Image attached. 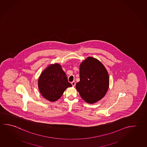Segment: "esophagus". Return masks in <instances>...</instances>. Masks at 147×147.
<instances>
[{"label": "esophagus", "mask_w": 147, "mask_h": 147, "mask_svg": "<svg viewBox=\"0 0 147 147\" xmlns=\"http://www.w3.org/2000/svg\"><path fill=\"white\" fill-rule=\"evenodd\" d=\"M71 84L73 86H75V84H76V82H75V81H73V82H71Z\"/></svg>", "instance_id": "esophagus-1"}]
</instances>
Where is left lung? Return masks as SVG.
<instances>
[{
	"label": "left lung",
	"mask_w": 147,
	"mask_h": 147,
	"mask_svg": "<svg viewBox=\"0 0 147 147\" xmlns=\"http://www.w3.org/2000/svg\"><path fill=\"white\" fill-rule=\"evenodd\" d=\"M80 81L76 88L82 99L93 104L105 96L109 87V76L103 64L88 57L80 65Z\"/></svg>",
	"instance_id": "8db88e82"
}]
</instances>
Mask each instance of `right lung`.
I'll return each mask as SVG.
<instances>
[{"label": "right lung", "instance_id": "obj_1", "mask_svg": "<svg viewBox=\"0 0 147 147\" xmlns=\"http://www.w3.org/2000/svg\"><path fill=\"white\" fill-rule=\"evenodd\" d=\"M38 87L42 95L47 100L54 102L62 96L72 85L65 72L58 64L52 65L44 70L39 77Z\"/></svg>", "mask_w": 147, "mask_h": 147}]
</instances>
